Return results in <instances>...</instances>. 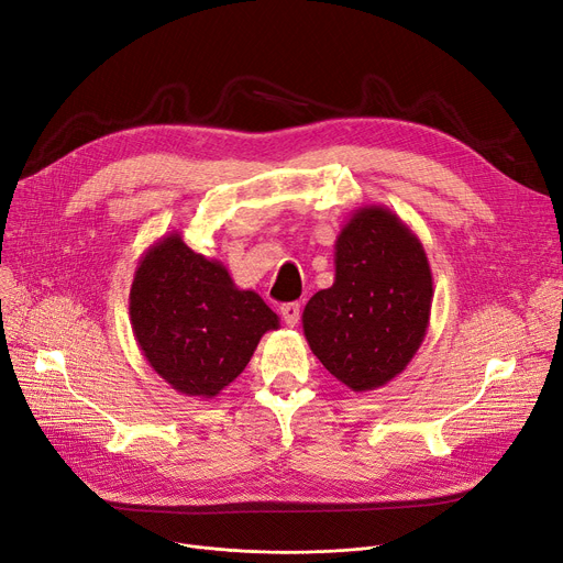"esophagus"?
<instances>
[{"mask_svg": "<svg viewBox=\"0 0 563 563\" xmlns=\"http://www.w3.org/2000/svg\"><path fill=\"white\" fill-rule=\"evenodd\" d=\"M279 311H282V318H284V323L288 328L298 325V320H300V305L298 302H286V305H282Z\"/></svg>", "mask_w": 563, "mask_h": 563, "instance_id": "esophagus-1", "label": "esophagus"}]
</instances>
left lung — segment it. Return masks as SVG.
<instances>
[{
    "label": "left lung",
    "instance_id": "obj_1",
    "mask_svg": "<svg viewBox=\"0 0 563 563\" xmlns=\"http://www.w3.org/2000/svg\"><path fill=\"white\" fill-rule=\"evenodd\" d=\"M433 273L412 229L385 206H362L334 243V284L302 311L311 353L353 391L385 387L417 355Z\"/></svg>",
    "mask_w": 563,
    "mask_h": 563
}]
</instances>
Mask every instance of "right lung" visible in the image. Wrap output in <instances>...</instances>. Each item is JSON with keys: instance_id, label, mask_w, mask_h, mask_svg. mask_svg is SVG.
<instances>
[{"instance_id": "obj_1", "label": "right lung", "mask_w": 563, "mask_h": 563, "mask_svg": "<svg viewBox=\"0 0 563 563\" xmlns=\"http://www.w3.org/2000/svg\"><path fill=\"white\" fill-rule=\"evenodd\" d=\"M132 334L172 389L216 398L252 360L279 316L258 292L238 288L218 258H206L172 231L140 258L130 286Z\"/></svg>"}]
</instances>
